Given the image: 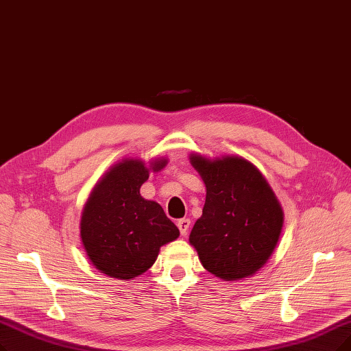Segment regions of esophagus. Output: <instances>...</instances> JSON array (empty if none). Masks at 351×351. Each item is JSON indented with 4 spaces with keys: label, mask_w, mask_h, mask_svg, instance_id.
<instances>
[{
    "label": "esophagus",
    "mask_w": 351,
    "mask_h": 351,
    "mask_svg": "<svg viewBox=\"0 0 351 351\" xmlns=\"http://www.w3.org/2000/svg\"><path fill=\"white\" fill-rule=\"evenodd\" d=\"M189 226H191V221L188 218H184V219H179L178 221V228H179V232L182 235H186L188 234Z\"/></svg>",
    "instance_id": "1"
}]
</instances>
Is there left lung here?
Listing matches in <instances>:
<instances>
[{
	"mask_svg": "<svg viewBox=\"0 0 351 351\" xmlns=\"http://www.w3.org/2000/svg\"><path fill=\"white\" fill-rule=\"evenodd\" d=\"M202 176L206 201L189 242L205 269L237 281L260 269L276 248L284 222L282 209L265 178L248 160L192 156Z\"/></svg>",
	"mask_w": 351,
	"mask_h": 351,
	"instance_id": "obj_1",
	"label": "left lung"
}]
</instances>
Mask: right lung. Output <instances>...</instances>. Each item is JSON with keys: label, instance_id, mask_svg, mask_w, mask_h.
I'll return each instance as SVG.
<instances>
[{"label": "right lung", "instance_id": "1", "mask_svg": "<svg viewBox=\"0 0 351 351\" xmlns=\"http://www.w3.org/2000/svg\"><path fill=\"white\" fill-rule=\"evenodd\" d=\"M160 171L166 160L150 163ZM149 178L142 160L114 165L99 182L84 206L80 234L93 265L117 280H132L146 272L159 248L179 237L176 225L158 202L141 196Z\"/></svg>", "mask_w": 351, "mask_h": 351}]
</instances>
